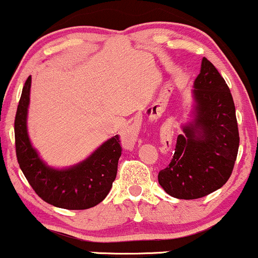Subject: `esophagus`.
<instances>
[{
  "mask_svg": "<svg viewBox=\"0 0 258 258\" xmlns=\"http://www.w3.org/2000/svg\"><path fill=\"white\" fill-rule=\"evenodd\" d=\"M123 140L126 141V143H130V141L133 140L132 133H130V132H125V133H124V134H123ZM165 141H166V140H165ZM168 143L171 144V140H170V139H167V144H168ZM165 145H166V143H165Z\"/></svg>",
  "mask_w": 258,
  "mask_h": 258,
  "instance_id": "obj_1",
  "label": "esophagus"
}]
</instances>
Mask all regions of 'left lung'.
<instances>
[{"label":"left lung","mask_w":258,"mask_h":258,"mask_svg":"<svg viewBox=\"0 0 258 258\" xmlns=\"http://www.w3.org/2000/svg\"><path fill=\"white\" fill-rule=\"evenodd\" d=\"M193 120L182 126L170 165L159 172L165 192L178 199H197L223 187L239 151V129L231 93L207 57L193 84Z\"/></svg>","instance_id":"1"}]
</instances>
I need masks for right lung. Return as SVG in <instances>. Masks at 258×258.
<instances>
[{
  "label": "right lung",
  "mask_w": 258,
  "mask_h": 258,
  "mask_svg": "<svg viewBox=\"0 0 258 258\" xmlns=\"http://www.w3.org/2000/svg\"><path fill=\"white\" fill-rule=\"evenodd\" d=\"M30 85L28 77L22 90L15 119L16 154L22 172L38 196L46 203L70 210L88 209L101 203L117 177L121 155L118 135L102 144L92 155L68 168H54L40 159L32 146L27 129Z\"/></svg>",
  "instance_id": "add662e5"
}]
</instances>
